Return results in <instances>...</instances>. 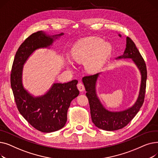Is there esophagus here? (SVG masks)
<instances>
[{
  "instance_id": "34e87169",
  "label": "esophagus",
  "mask_w": 158,
  "mask_h": 158,
  "mask_svg": "<svg viewBox=\"0 0 158 158\" xmlns=\"http://www.w3.org/2000/svg\"><path fill=\"white\" fill-rule=\"evenodd\" d=\"M77 88L80 91V92H83V91H85V89L84 85L81 83V82H79V83L77 85Z\"/></svg>"
}]
</instances>
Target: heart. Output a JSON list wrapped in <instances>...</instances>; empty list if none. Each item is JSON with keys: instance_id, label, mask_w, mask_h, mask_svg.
<instances>
[{"instance_id": "obj_1", "label": "heart", "mask_w": 158, "mask_h": 158, "mask_svg": "<svg viewBox=\"0 0 158 158\" xmlns=\"http://www.w3.org/2000/svg\"><path fill=\"white\" fill-rule=\"evenodd\" d=\"M113 51V46L109 41L98 37H91L77 41L70 50L72 59L77 63H83L85 71L94 74L100 70L108 60ZM67 68L72 64L67 61Z\"/></svg>"}]
</instances>
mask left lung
Listing matches in <instances>:
<instances>
[{"label": "left lung", "mask_w": 158, "mask_h": 158, "mask_svg": "<svg viewBox=\"0 0 158 158\" xmlns=\"http://www.w3.org/2000/svg\"><path fill=\"white\" fill-rule=\"evenodd\" d=\"M118 36H122L120 34H118ZM125 59H131L141 75L138 98L133 104L126 110L118 111H110L102 104L97 94V81L102 72L97 73L93 76H85L82 79L86 91V95L88 98L92 120L95 126L99 129L109 131L122 129L135 117L143 105L147 76L146 64L136 45L129 37L126 38V49L123 54L117 57L115 60Z\"/></svg>", "instance_id": "left-lung-1"}]
</instances>
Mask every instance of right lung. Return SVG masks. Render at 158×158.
Listing matches in <instances>:
<instances>
[{
    "label": "right lung",
    "instance_id": "1",
    "mask_svg": "<svg viewBox=\"0 0 158 158\" xmlns=\"http://www.w3.org/2000/svg\"><path fill=\"white\" fill-rule=\"evenodd\" d=\"M63 35V32L54 35L44 31L33 33L19 48L12 66L11 86L17 108L32 127L43 132H54L64 126L70 103L79 94L78 81L54 82L44 94L35 96L23 85V65L36 50L50 49Z\"/></svg>",
    "mask_w": 158,
    "mask_h": 158
}]
</instances>
